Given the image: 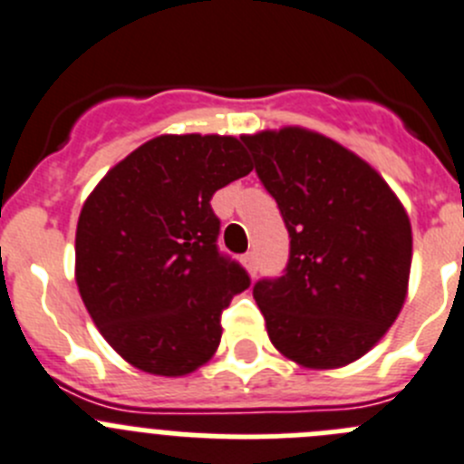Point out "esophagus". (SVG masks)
I'll return each instance as SVG.
<instances>
[{
	"instance_id": "34e87169",
	"label": "esophagus",
	"mask_w": 464,
	"mask_h": 464,
	"mask_svg": "<svg viewBox=\"0 0 464 464\" xmlns=\"http://www.w3.org/2000/svg\"><path fill=\"white\" fill-rule=\"evenodd\" d=\"M242 263H245V267H246V272H249V275H256V254L254 252H246L245 256H242Z\"/></svg>"
}]
</instances>
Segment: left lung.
Instances as JSON below:
<instances>
[{"instance_id":"left-lung-1","label":"left lung","mask_w":464,"mask_h":464,"mask_svg":"<svg viewBox=\"0 0 464 464\" xmlns=\"http://www.w3.org/2000/svg\"><path fill=\"white\" fill-rule=\"evenodd\" d=\"M284 218L281 276L254 284L272 345L306 369H339L369 353L408 295L412 228L371 164L318 132L242 137Z\"/></svg>"}]
</instances>
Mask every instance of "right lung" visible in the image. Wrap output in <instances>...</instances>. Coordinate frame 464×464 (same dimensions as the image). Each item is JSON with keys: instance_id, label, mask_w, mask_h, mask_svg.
Segmentation results:
<instances>
[{"instance_id": "add662e5", "label": "right lung", "mask_w": 464, "mask_h": 464, "mask_svg": "<svg viewBox=\"0 0 464 464\" xmlns=\"http://www.w3.org/2000/svg\"><path fill=\"white\" fill-rule=\"evenodd\" d=\"M252 169L236 137L162 134L110 169L84 201L77 288L134 369L176 378L218 350L222 311L252 279L219 252L210 198Z\"/></svg>"}]
</instances>
